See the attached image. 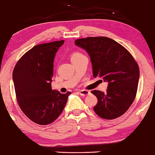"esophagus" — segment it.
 <instances>
[{
	"label": "esophagus",
	"instance_id": "obj_1",
	"mask_svg": "<svg viewBox=\"0 0 155 155\" xmlns=\"http://www.w3.org/2000/svg\"><path fill=\"white\" fill-rule=\"evenodd\" d=\"M79 93L80 94V95L81 96H86L89 95L90 93V92L89 90H80L79 91Z\"/></svg>",
	"mask_w": 155,
	"mask_h": 155
}]
</instances>
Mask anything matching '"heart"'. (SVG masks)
<instances>
[{"label": "heart", "instance_id": "b5f03b06", "mask_svg": "<svg viewBox=\"0 0 155 155\" xmlns=\"http://www.w3.org/2000/svg\"><path fill=\"white\" fill-rule=\"evenodd\" d=\"M81 54H81V53H79V52L73 53V54L71 55V60L74 59V58H78V57L80 56V55H81Z\"/></svg>", "mask_w": 155, "mask_h": 155}]
</instances>
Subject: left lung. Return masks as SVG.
<instances>
[{
  "label": "left lung",
  "mask_w": 155,
  "mask_h": 155,
  "mask_svg": "<svg viewBox=\"0 0 155 155\" xmlns=\"http://www.w3.org/2000/svg\"><path fill=\"white\" fill-rule=\"evenodd\" d=\"M90 55L92 74L108 82L106 92L92 90L97 98L93 108L99 117L114 120L128 110L136 97L139 68L130 53L107 37H88L75 41Z\"/></svg>",
  "instance_id": "obj_1"
}]
</instances>
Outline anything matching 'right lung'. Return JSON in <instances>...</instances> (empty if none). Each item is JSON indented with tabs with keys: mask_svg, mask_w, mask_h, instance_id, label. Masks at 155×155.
<instances>
[{
	"mask_svg": "<svg viewBox=\"0 0 155 155\" xmlns=\"http://www.w3.org/2000/svg\"><path fill=\"white\" fill-rule=\"evenodd\" d=\"M64 40L38 44L25 54L16 64L13 81L18 104L35 123L46 125L58 119L71 92L51 90L55 54Z\"/></svg>",
	"mask_w": 155,
	"mask_h": 155,
	"instance_id": "1",
	"label": "right lung"
}]
</instances>
